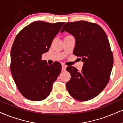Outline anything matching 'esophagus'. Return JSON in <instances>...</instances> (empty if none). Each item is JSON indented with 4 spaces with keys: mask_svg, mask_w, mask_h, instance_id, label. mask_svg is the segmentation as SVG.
I'll return each mask as SVG.
<instances>
[{
    "mask_svg": "<svg viewBox=\"0 0 123 123\" xmlns=\"http://www.w3.org/2000/svg\"><path fill=\"white\" fill-rule=\"evenodd\" d=\"M66 66L65 64H62V71H64L66 70Z\"/></svg>",
    "mask_w": 123,
    "mask_h": 123,
    "instance_id": "1",
    "label": "esophagus"
}]
</instances>
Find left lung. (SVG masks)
I'll return each instance as SVG.
<instances>
[{
  "instance_id": "8db88e82",
  "label": "left lung",
  "mask_w": 123,
  "mask_h": 123,
  "mask_svg": "<svg viewBox=\"0 0 123 123\" xmlns=\"http://www.w3.org/2000/svg\"><path fill=\"white\" fill-rule=\"evenodd\" d=\"M64 31L75 37L73 54L84 62L80 72L73 66L67 67L71 75L67 90L78 100L92 99L107 86L112 69L113 54L108 37L100 26L86 21L67 23L61 32Z\"/></svg>"
}]
</instances>
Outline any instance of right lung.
<instances>
[{"instance_id": "add662e5", "label": "right lung", "mask_w": 123, "mask_h": 123, "mask_svg": "<svg viewBox=\"0 0 123 123\" xmlns=\"http://www.w3.org/2000/svg\"><path fill=\"white\" fill-rule=\"evenodd\" d=\"M64 24L35 21L20 31L14 40L11 71L18 90L27 99L40 101L46 98L61 71L60 62L48 65L41 58Z\"/></svg>"}]
</instances>
